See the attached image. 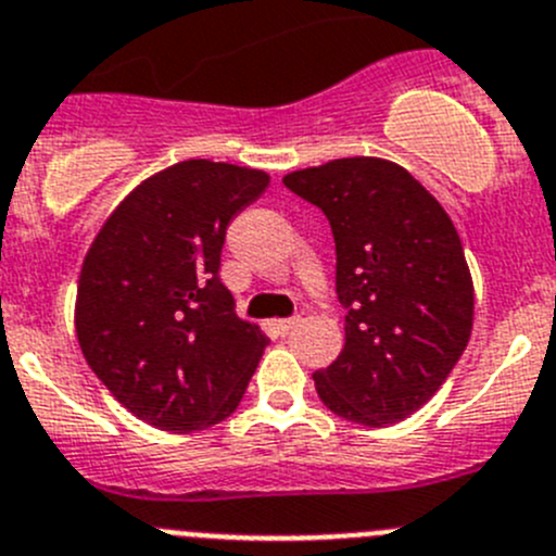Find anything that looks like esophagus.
Here are the masks:
<instances>
[{"label": "esophagus", "instance_id": "obj_1", "mask_svg": "<svg viewBox=\"0 0 556 556\" xmlns=\"http://www.w3.org/2000/svg\"><path fill=\"white\" fill-rule=\"evenodd\" d=\"M299 326V318H282V320H274V329L279 331V334H290V331Z\"/></svg>", "mask_w": 556, "mask_h": 556}]
</instances>
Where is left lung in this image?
I'll use <instances>...</instances> for the list:
<instances>
[{"label": "left lung", "instance_id": "8db88e82", "mask_svg": "<svg viewBox=\"0 0 556 556\" xmlns=\"http://www.w3.org/2000/svg\"><path fill=\"white\" fill-rule=\"evenodd\" d=\"M326 214L337 249L345 345L315 389L367 428L412 417L447 381L471 334L475 285L458 230L412 173L354 155L282 178Z\"/></svg>", "mask_w": 556, "mask_h": 556}]
</instances>
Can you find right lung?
<instances>
[{
	"label": "right lung",
	"mask_w": 556,
	"mask_h": 556,
	"mask_svg": "<svg viewBox=\"0 0 556 556\" xmlns=\"http://www.w3.org/2000/svg\"><path fill=\"white\" fill-rule=\"evenodd\" d=\"M263 169L189 159L150 175L103 222L81 263L76 337L134 417L191 433L230 417L268 337L236 315L219 263Z\"/></svg>",
	"instance_id": "right-lung-1"
}]
</instances>
